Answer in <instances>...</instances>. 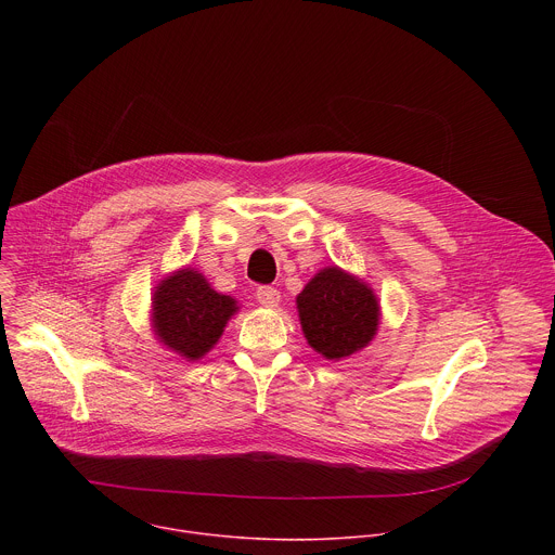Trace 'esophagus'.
I'll return each mask as SVG.
<instances>
[{
    "instance_id": "esophagus-1",
    "label": "esophagus",
    "mask_w": 555,
    "mask_h": 555,
    "mask_svg": "<svg viewBox=\"0 0 555 555\" xmlns=\"http://www.w3.org/2000/svg\"><path fill=\"white\" fill-rule=\"evenodd\" d=\"M257 300H259L263 307H276L279 300H281V292L274 289V287L263 285V287L257 289Z\"/></svg>"
}]
</instances>
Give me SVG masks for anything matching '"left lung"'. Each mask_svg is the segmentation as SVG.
<instances>
[{"label": "left lung", "instance_id": "left-lung-1", "mask_svg": "<svg viewBox=\"0 0 555 555\" xmlns=\"http://www.w3.org/2000/svg\"><path fill=\"white\" fill-rule=\"evenodd\" d=\"M296 309L307 345L334 362L369 347L382 319L373 287L338 266H327L309 279L296 296Z\"/></svg>", "mask_w": 555, "mask_h": 555}]
</instances>
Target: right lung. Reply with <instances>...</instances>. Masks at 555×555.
<instances>
[{
	"label": "right lung",
	"mask_w": 555,
	"mask_h": 555,
	"mask_svg": "<svg viewBox=\"0 0 555 555\" xmlns=\"http://www.w3.org/2000/svg\"><path fill=\"white\" fill-rule=\"evenodd\" d=\"M240 302L208 283L195 268H178L153 287L151 332L186 362L202 360L221 338Z\"/></svg>",
	"instance_id": "obj_1"
}]
</instances>
